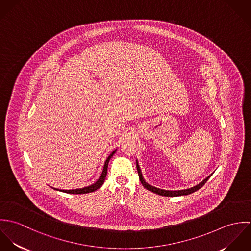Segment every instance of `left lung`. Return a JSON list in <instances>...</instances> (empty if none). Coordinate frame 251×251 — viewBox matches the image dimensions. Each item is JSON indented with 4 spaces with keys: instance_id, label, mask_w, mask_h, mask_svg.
Listing matches in <instances>:
<instances>
[{
    "instance_id": "obj_1",
    "label": "left lung",
    "mask_w": 251,
    "mask_h": 251,
    "mask_svg": "<svg viewBox=\"0 0 251 251\" xmlns=\"http://www.w3.org/2000/svg\"><path fill=\"white\" fill-rule=\"evenodd\" d=\"M136 168H137V171H138V175H139V179L141 181V183L143 184L144 187L155 194H158V195H161V196H182V195H188V194H191L195 191H197L198 189H200L206 182L207 180L211 178V176L213 174H211L210 176H208L205 179H203L200 183L194 185L193 187H190V188H186V189H181V190H165V189H160V188H157L155 186H152L151 184H149L148 182L145 181L143 176H142V172H141V169L139 167V164H138V161L136 160Z\"/></svg>"
}]
</instances>
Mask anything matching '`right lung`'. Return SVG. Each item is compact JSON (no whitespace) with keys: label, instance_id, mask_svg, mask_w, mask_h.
I'll list each match as a JSON object with an SVG mask.
<instances>
[{"label":"right lung","instance_id":"add662e5","mask_svg":"<svg viewBox=\"0 0 251 251\" xmlns=\"http://www.w3.org/2000/svg\"><path fill=\"white\" fill-rule=\"evenodd\" d=\"M117 149L115 151H113L110 155L108 156L105 163H104V166H103V170H102V173L100 177V179H98L95 183L89 185V186H85V187H82V188H76V189H70V190H62V189H58V188H54L56 190H59V191H62V192H66V193H71V194H85V193H90V192H94L95 190L99 189L104 182L105 178H106V175H107V168L108 163H109V160L110 158L113 156V154L116 152Z\"/></svg>","mask_w":251,"mask_h":251}]
</instances>
